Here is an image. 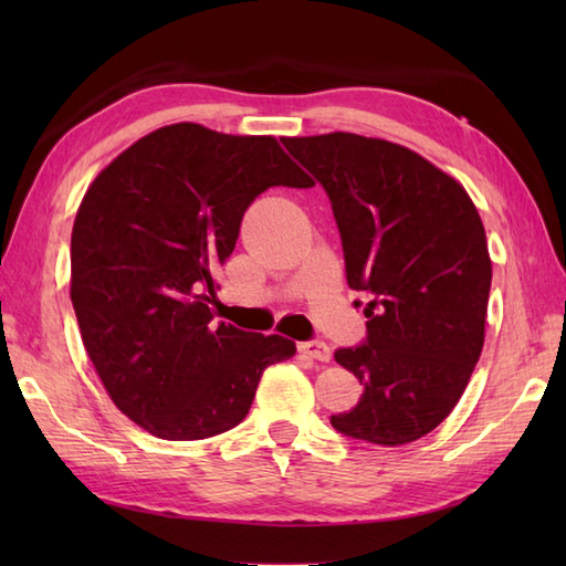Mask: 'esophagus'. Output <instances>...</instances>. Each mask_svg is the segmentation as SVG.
Returning <instances> with one entry per match:
<instances>
[{
  "label": "esophagus",
  "instance_id": "esophagus-1",
  "mask_svg": "<svg viewBox=\"0 0 566 566\" xmlns=\"http://www.w3.org/2000/svg\"><path fill=\"white\" fill-rule=\"evenodd\" d=\"M298 350L304 355L318 359V363H328L331 359V347L323 343V340H306V343H298Z\"/></svg>",
  "mask_w": 566,
  "mask_h": 566
}]
</instances>
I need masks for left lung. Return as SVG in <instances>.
<instances>
[{
  "instance_id": "left-lung-1",
  "label": "left lung",
  "mask_w": 566,
  "mask_h": 566,
  "mask_svg": "<svg viewBox=\"0 0 566 566\" xmlns=\"http://www.w3.org/2000/svg\"><path fill=\"white\" fill-rule=\"evenodd\" d=\"M282 143L326 189L350 290L375 296L365 340L335 350L365 391L331 423L389 448L423 438L460 401L484 347L491 260L476 207L460 182L389 140Z\"/></svg>"
}]
</instances>
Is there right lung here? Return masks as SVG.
<instances>
[{"label":"right lung","mask_w":566,"mask_h":566,"mask_svg":"<svg viewBox=\"0 0 566 566\" xmlns=\"http://www.w3.org/2000/svg\"><path fill=\"white\" fill-rule=\"evenodd\" d=\"M270 187H314L272 136L199 124L153 130L102 170L70 240V298L112 401L163 440H203L250 411L282 335L216 321L219 270Z\"/></svg>","instance_id":"obj_1"}]
</instances>
